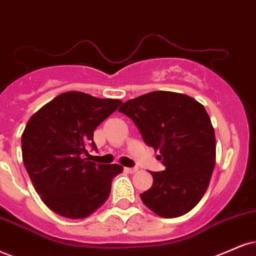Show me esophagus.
<instances>
[{
  "label": "esophagus",
  "instance_id": "esophagus-1",
  "mask_svg": "<svg viewBox=\"0 0 256 256\" xmlns=\"http://www.w3.org/2000/svg\"><path fill=\"white\" fill-rule=\"evenodd\" d=\"M126 171H127L128 173H130V174H133V173H136L138 171V167H126Z\"/></svg>",
  "mask_w": 256,
  "mask_h": 256
}]
</instances>
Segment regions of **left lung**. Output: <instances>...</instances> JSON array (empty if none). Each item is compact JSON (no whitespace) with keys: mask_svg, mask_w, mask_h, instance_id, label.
Here are the masks:
<instances>
[{"mask_svg":"<svg viewBox=\"0 0 256 256\" xmlns=\"http://www.w3.org/2000/svg\"><path fill=\"white\" fill-rule=\"evenodd\" d=\"M144 141L160 150L162 172H150L153 185L142 203L164 218L185 215L202 200L216 164V138L203 104L185 94L153 91L123 103Z\"/></svg>","mask_w":256,"mask_h":256,"instance_id":"8db88e82","label":"left lung"}]
</instances>
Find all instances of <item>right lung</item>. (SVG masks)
I'll return each mask as SVG.
<instances>
[{
  "label": "right lung",
  "mask_w": 256,
  "mask_h": 256,
  "mask_svg": "<svg viewBox=\"0 0 256 256\" xmlns=\"http://www.w3.org/2000/svg\"><path fill=\"white\" fill-rule=\"evenodd\" d=\"M122 100L68 91L32 115L21 136L22 160L41 200L66 218L83 220L106 203L118 164L84 158L97 150L94 132Z\"/></svg>",
  "instance_id": "obj_1"
}]
</instances>
